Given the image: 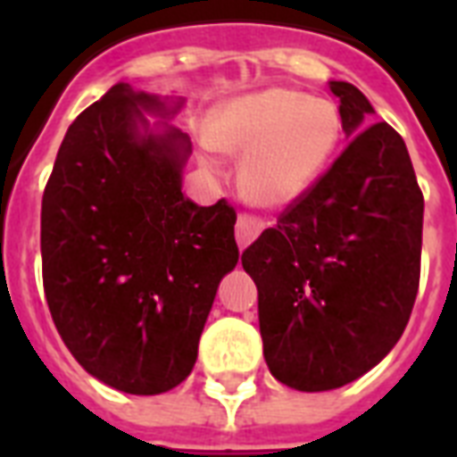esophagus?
Wrapping results in <instances>:
<instances>
[{
	"instance_id": "obj_1",
	"label": "esophagus",
	"mask_w": 457,
	"mask_h": 457,
	"mask_svg": "<svg viewBox=\"0 0 457 457\" xmlns=\"http://www.w3.org/2000/svg\"><path fill=\"white\" fill-rule=\"evenodd\" d=\"M263 232V220L256 218V215L251 213H239L237 218V228H235V235H237V244H239V249H246L258 235Z\"/></svg>"
}]
</instances>
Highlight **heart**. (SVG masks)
Wrapping results in <instances>:
<instances>
[{"instance_id":"heart-1","label":"heart","mask_w":457,"mask_h":457,"mask_svg":"<svg viewBox=\"0 0 457 457\" xmlns=\"http://www.w3.org/2000/svg\"><path fill=\"white\" fill-rule=\"evenodd\" d=\"M208 145L239 161L251 204L282 208L299 201L329 168L341 142L339 109L294 89H263L215 106Z\"/></svg>"}]
</instances>
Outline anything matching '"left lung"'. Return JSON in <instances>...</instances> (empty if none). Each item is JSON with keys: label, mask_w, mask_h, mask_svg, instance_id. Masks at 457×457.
<instances>
[{"label": "left lung", "mask_w": 457, "mask_h": 457, "mask_svg": "<svg viewBox=\"0 0 457 457\" xmlns=\"http://www.w3.org/2000/svg\"><path fill=\"white\" fill-rule=\"evenodd\" d=\"M351 139L332 168L242 253L258 287L272 377L329 391L372 370L401 339L420 285L425 199L403 137L373 123L351 82H329Z\"/></svg>", "instance_id": "left-lung-1"}]
</instances>
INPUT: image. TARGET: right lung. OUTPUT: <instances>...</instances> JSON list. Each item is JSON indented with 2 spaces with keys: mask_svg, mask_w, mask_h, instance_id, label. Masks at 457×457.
Here are the masks:
<instances>
[{
  "mask_svg": "<svg viewBox=\"0 0 457 457\" xmlns=\"http://www.w3.org/2000/svg\"><path fill=\"white\" fill-rule=\"evenodd\" d=\"M182 104L113 85L68 128L42 196L54 325L89 375L137 396L187 379L218 285L239 261L235 208L182 194L192 142L165 120Z\"/></svg>",
  "mask_w": 457,
  "mask_h": 457,
  "instance_id": "right-lung-1",
  "label": "right lung"
}]
</instances>
